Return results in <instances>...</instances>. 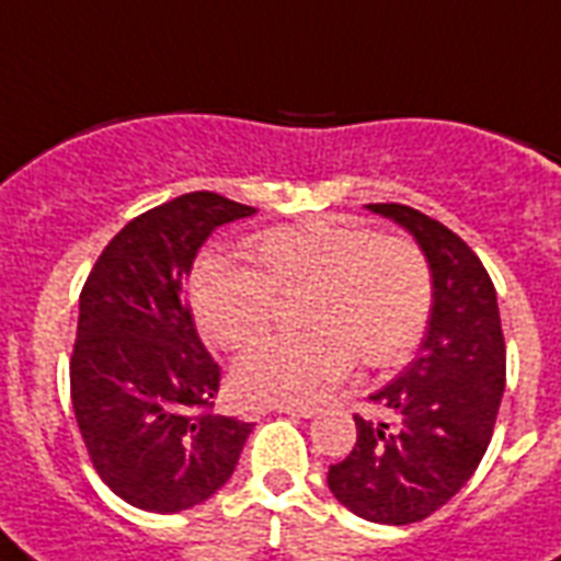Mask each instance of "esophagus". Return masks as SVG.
Listing matches in <instances>:
<instances>
[{"label":"esophagus","mask_w":561,"mask_h":561,"mask_svg":"<svg viewBox=\"0 0 561 561\" xmlns=\"http://www.w3.org/2000/svg\"><path fill=\"white\" fill-rule=\"evenodd\" d=\"M279 413H288V416H299V419H311L317 416V408L311 404H276Z\"/></svg>","instance_id":"1"}]
</instances>
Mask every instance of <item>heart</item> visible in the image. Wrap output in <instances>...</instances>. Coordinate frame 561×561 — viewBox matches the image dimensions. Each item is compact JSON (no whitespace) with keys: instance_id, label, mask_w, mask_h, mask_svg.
<instances>
[{"instance_id":"b5f03b06","label":"heart","mask_w":561,"mask_h":561,"mask_svg":"<svg viewBox=\"0 0 561 561\" xmlns=\"http://www.w3.org/2000/svg\"><path fill=\"white\" fill-rule=\"evenodd\" d=\"M241 264H203L192 311L203 337L238 352L271 332L279 299H299L297 337H273L232 369L244 404H306L364 367H392L416 350L434 311V271L416 241L375 236L343 218L267 229Z\"/></svg>"}]
</instances>
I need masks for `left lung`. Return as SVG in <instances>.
Masks as SVG:
<instances>
[{"label":"left lung","instance_id":"1","mask_svg":"<svg viewBox=\"0 0 561 561\" xmlns=\"http://www.w3.org/2000/svg\"><path fill=\"white\" fill-rule=\"evenodd\" d=\"M369 209L410 229L434 271V311L416 360L369 396L383 416H358V439L329 466V489L375 524L422 522L451 501L483 460L506 381L495 285L457 232L404 203Z\"/></svg>","mask_w":561,"mask_h":561}]
</instances>
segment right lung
<instances>
[{
    "mask_svg": "<svg viewBox=\"0 0 561 561\" xmlns=\"http://www.w3.org/2000/svg\"><path fill=\"white\" fill-rule=\"evenodd\" d=\"M253 211L215 192L180 194L118 229L83 282L69 360L75 422L92 469L136 510L203 504L236 471L253 431L211 410L220 367L186 299L211 229Z\"/></svg>",
    "mask_w": 561,
    "mask_h": 561,
    "instance_id": "add662e5",
    "label": "right lung"
}]
</instances>
